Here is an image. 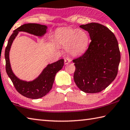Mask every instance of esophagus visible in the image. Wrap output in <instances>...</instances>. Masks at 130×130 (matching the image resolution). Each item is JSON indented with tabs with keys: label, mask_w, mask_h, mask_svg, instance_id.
Instances as JSON below:
<instances>
[{
	"label": "esophagus",
	"mask_w": 130,
	"mask_h": 130,
	"mask_svg": "<svg viewBox=\"0 0 130 130\" xmlns=\"http://www.w3.org/2000/svg\"><path fill=\"white\" fill-rule=\"evenodd\" d=\"M71 63V60H70V59H64V64H69Z\"/></svg>",
	"instance_id": "obj_1"
}]
</instances>
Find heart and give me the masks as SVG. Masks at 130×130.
<instances>
[{
    "label": "heart",
    "instance_id": "1",
    "mask_svg": "<svg viewBox=\"0 0 130 130\" xmlns=\"http://www.w3.org/2000/svg\"><path fill=\"white\" fill-rule=\"evenodd\" d=\"M55 40L59 45L66 47V51L69 54L73 56H79L87 50L89 36L83 29L65 27L56 32Z\"/></svg>",
    "mask_w": 130,
    "mask_h": 130
}]
</instances>
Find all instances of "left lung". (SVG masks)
<instances>
[{
	"mask_svg": "<svg viewBox=\"0 0 130 130\" xmlns=\"http://www.w3.org/2000/svg\"><path fill=\"white\" fill-rule=\"evenodd\" d=\"M90 34L91 41L85 54L72 61L75 66L74 82L86 93L105 89L117 75L120 60L118 40L107 27L97 23L80 26Z\"/></svg>",
	"mask_w": 130,
	"mask_h": 130,
	"instance_id": "1",
	"label": "left lung"
}]
</instances>
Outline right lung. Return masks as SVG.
Returning a JSON list of instances; mask_svg holds the SVG:
<instances>
[{"mask_svg": "<svg viewBox=\"0 0 130 130\" xmlns=\"http://www.w3.org/2000/svg\"><path fill=\"white\" fill-rule=\"evenodd\" d=\"M47 27L36 23L24 24L13 31L9 38L5 50L6 70L17 91L26 98L36 99L45 96L51 90L55 80V76L64 66V59H60L56 62L48 64L37 78L31 82L20 80L13 73L11 69L9 52L13 40L20 31L26 32L34 35L42 36L46 32Z\"/></svg>", "mask_w": 130, "mask_h": 130, "instance_id": "obj_1", "label": "right lung"}]
</instances>
